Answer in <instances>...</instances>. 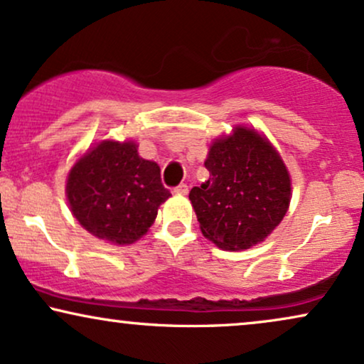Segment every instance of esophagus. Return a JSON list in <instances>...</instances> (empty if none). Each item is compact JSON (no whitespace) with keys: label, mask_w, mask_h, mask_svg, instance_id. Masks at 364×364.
<instances>
[{"label":"esophagus","mask_w":364,"mask_h":364,"mask_svg":"<svg viewBox=\"0 0 364 364\" xmlns=\"http://www.w3.org/2000/svg\"><path fill=\"white\" fill-rule=\"evenodd\" d=\"M173 192H175V194L186 196L187 192H189V187H187V183H178V186L173 189Z\"/></svg>","instance_id":"esophagus-1"}]
</instances>
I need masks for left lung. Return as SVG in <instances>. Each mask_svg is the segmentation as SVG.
<instances>
[{
	"label": "left lung",
	"instance_id": "left-lung-1",
	"mask_svg": "<svg viewBox=\"0 0 364 364\" xmlns=\"http://www.w3.org/2000/svg\"><path fill=\"white\" fill-rule=\"evenodd\" d=\"M204 165L209 181L189 194L203 235L231 251L263 241L290 204L289 172L273 146L240 127L213 143Z\"/></svg>",
	"mask_w": 364,
	"mask_h": 364
}]
</instances>
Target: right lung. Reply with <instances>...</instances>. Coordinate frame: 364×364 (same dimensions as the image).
Listing matches in <instances>:
<instances>
[{"label": "right lung", "mask_w": 364, "mask_h": 364, "mask_svg": "<svg viewBox=\"0 0 364 364\" xmlns=\"http://www.w3.org/2000/svg\"><path fill=\"white\" fill-rule=\"evenodd\" d=\"M170 196L159 165L140 159L132 141L100 143L67 178L75 219L91 235L114 245H129L145 235Z\"/></svg>", "instance_id": "add662e5"}]
</instances>
